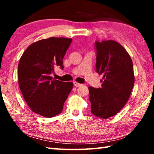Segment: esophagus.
Returning <instances> with one entry per match:
<instances>
[{"label": "esophagus", "instance_id": "esophagus-1", "mask_svg": "<svg viewBox=\"0 0 154 154\" xmlns=\"http://www.w3.org/2000/svg\"><path fill=\"white\" fill-rule=\"evenodd\" d=\"M74 85L75 87H79L82 85V84H81V83H77V82H74Z\"/></svg>", "mask_w": 154, "mask_h": 154}]
</instances>
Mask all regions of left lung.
<instances>
[{
	"label": "left lung",
	"instance_id": "1",
	"mask_svg": "<svg viewBox=\"0 0 154 154\" xmlns=\"http://www.w3.org/2000/svg\"><path fill=\"white\" fill-rule=\"evenodd\" d=\"M96 69L102 87H89L91 112L107 119L116 115L130 98L134 83L133 64L127 51L115 41H96Z\"/></svg>",
	"mask_w": 154,
	"mask_h": 154
}]
</instances>
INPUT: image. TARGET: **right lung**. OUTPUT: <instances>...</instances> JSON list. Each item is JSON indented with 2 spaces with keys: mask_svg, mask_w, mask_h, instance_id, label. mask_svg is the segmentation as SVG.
<instances>
[{
  "mask_svg": "<svg viewBox=\"0 0 154 154\" xmlns=\"http://www.w3.org/2000/svg\"><path fill=\"white\" fill-rule=\"evenodd\" d=\"M72 39L50 37L31 44L18 64V83L24 98L33 112L45 118L60 113L73 87L72 82L53 79L56 66L63 69L62 60Z\"/></svg>",
  "mask_w": 154,
  "mask_h": 154,
  "instance_id": "1",
  "label": "right lung"
}]
</instances>
